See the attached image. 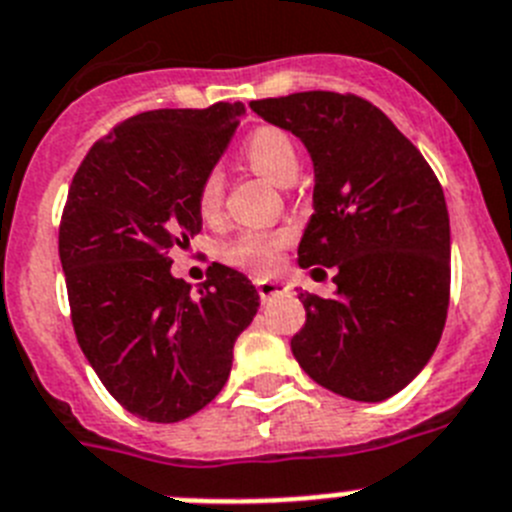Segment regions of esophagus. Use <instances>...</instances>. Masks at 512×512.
Returning <instances> with one entry per match:
<instances>
[{
	"instance_id": "1",
	"label": "esophagus",
	"mask_w": 512,
	"mask_h": 512,
	"mask_svg": "<svg viewBox=\"0 0 512 512\" xmlns=\"http://www.w3.org/2000/svg\"><path fill=\"white\" fill-rule=\"evenodd\" d=\"M255 288H257V293H260V299L268 301L270 296L286 291L288 286H283V283H278V281H268V278H262V281H255Z\"/></svg>"
}]
</instances>
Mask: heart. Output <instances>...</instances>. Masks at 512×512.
<instances>
[{
	"instance_id": "obj_1",
	"label": "heart",
	"mask_w": 512,
	"mask_h": 512,
	"mask_svg": "<svg viewBox=\"0 0 512 512\" xmlns=\"http://www.w3.org/2000/svg\"><path fill=\"white\" fill-rule=\"evenodd\" d=\"M242 157L247 159L252 170L273 180L275 185H291L301 170L299 146L283 128L275 126L255 128L244 139ZM221 198H224V175L219 170L206 172L201 188H198V211L203 216H213L221 208ZM286 244L288 231L247 229L226 244L224 257L237 268L252 270V273H270L278 268Z\"/></svg>"
}]
</instances>
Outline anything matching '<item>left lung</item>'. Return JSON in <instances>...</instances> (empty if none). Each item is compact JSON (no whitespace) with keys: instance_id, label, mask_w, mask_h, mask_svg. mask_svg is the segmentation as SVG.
Instances as JSON below:
<instances>
[{"instance_id":"1","label":"left lung","mask_w":512,"mask_h":512,"mask_svg":"<svg viewBox=\"0 0 512 512\" xmlns=\"http://www.w3.org/2000/svg\"><path fill=\"white\" fill-rule=\"evenodd\" d=\"M314 162L301 268L335 270L332 299L301 293L299 366L355 402L402 391L438 348L451 296V226L430 164L376 105L340 92L252 100ZM324 273V270H322Z\"/></svg>"}]
</instances>
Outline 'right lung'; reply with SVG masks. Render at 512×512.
I'll return each mask as SVG.
<instances>
[{
  "instance_id": "obj_1",
  "label": "right lung",
  "mask_w": 512,
  "mask_h": 512,
  "mask_svg": "<svg viewBox=\"0 0 512 512\" xmlns=\"http://www.w3.org/2000/svg\"><path fill=\"white\" fill-rule=\"evenodd\" d=\"M242 115V102L133 115L71 180L59 226L71 324L105 389L141 420L203 410L260 306L239 270L213 262L198 293L170 270V252L201 231L198 188Z\"/></svg>"
}]
</instances>
